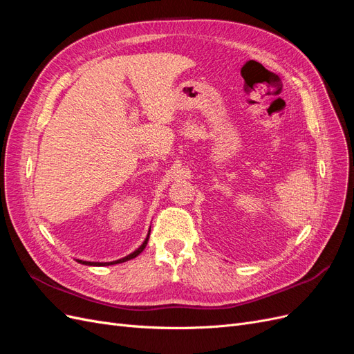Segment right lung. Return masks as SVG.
<instances>
[{"mask_svg":"<svg viewBox=\"0 0 354 354\" xmlns=\"http://www.w3.org/2000/svg\"><path fill=\"white\" fill-rule=\"evenodd\" d=\"M147 241H149V234H147V238L145 239V242L142 243V246L140 248H137L133 254H130V255H127V257H124V259H121V260H116V261H111V263H91V261H82V260H78V263H81V264H87V266H109V264H118V263H124V261H128V260H131V259H136V257L140 254L145 248H146V245H147Z\"/></svg>","mask_w":354,"mask_h":354,"instance_id":"add662e5","label":"right lung"}]
</instances>
